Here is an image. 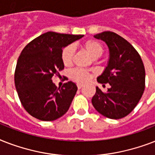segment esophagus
<instances>
[{
  "mask_svg": "<svg viewBox=\"0 0 155 155\" xmlns=\"http://www.w3.org/2000/svg\"><path fill=\"white\" fill-rule=\"evenodd\" d=\"M82 87H83L82 84H77V87L79 88V89H80Z\"/></svg>",
  "mask_w": 155,
  "mask_h": 155,
  "instance_id": "esophagus-1",
  "label": "esophagus"
}]
</instances>
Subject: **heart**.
Here are the masks:
<instances>
[{"label":"heart","instance_id":"obj_1","mask_svg":"<svg viewBox=\"0 0 155 155\" xmlns=\"http://www.w3.org/2000/svg\"><path fill=\"white\" fill-rule=\"evenodd\" d=\"M84 48L93 58H97L102 55L104 52V47L98 41L96 40H87L84 43ZM75 47L73 45L67 46L63 48L61 58L62 62L65 66H70L73 62L75 55ZM71 77L72 80L78 83H85L89 80L91 74L87 71L81 68H76L71 71Z\"/></svg>","mask_w":155,"mask_h":155}]
</instances>
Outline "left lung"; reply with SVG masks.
I'll use <instances>...</instances> for the list:
<instances>
[{"label": "left lung", "mask_w": 155, "mask_h": 155, "mask_svg": "<svg viewBox=\"0 0 155 155\" xmlns=\"http://www.w3.org/2000/svg\"><path fill=\"white\" fill-rule=\"evenodd\" d=\"M94 38L104 41L109 50L108 65L97 81L104 85L108 83L110 87L107 92L96 87L92 105L106 117H125L134 110L144 92V64L134 47L116 33L104 31Z\"/></svg>", "instance_id": "8db88e82"}]
</instances>
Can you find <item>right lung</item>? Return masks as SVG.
I'll return each mask as SVG.
<instances>
[{
  "mask_svg": "<svg viewBox=\"0 0 155 155\" xmlns=\"http://www.w3.org/2000/svg\"><path fill=\"white\" fill-rule=\"evenodd\" d=\"M83 37L47 32L22 50L16 66L14 82L21 103L32 117L51 121L68 112L77 86L68 81L57 88L52 77L59 75L64 68L61 58L63 48Z\"/></svg>",
  "mask_w": 155,
  "mask_h": 155,
  "instance_id": "right-lung-1",
  "label": "right lung"
}]
</instances>
